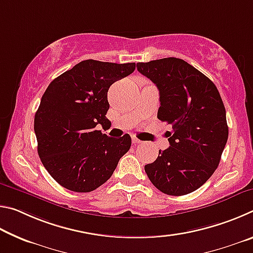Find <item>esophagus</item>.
I'll list each match as a JSON object with an SVG mask.
<instances>
[{
	"label": "esophagus",
	"mask_w": 253,
	"mask_h": 253,
	"mask_svg": "<svg viewBox=\"0 0 253 253\" xmlns=\"http://www.w3.org/2000/svg\"><path fill=\"white\" fill-rule=\"evenodd\" d=\"M131 142H132V144H139V143H142V140H139L138 138H137V137L132 136L131 137Z\"/></svg>",
	"instance_id": "34e87169"
}]
</instances>
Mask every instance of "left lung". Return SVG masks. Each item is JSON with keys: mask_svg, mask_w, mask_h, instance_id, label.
Masks as SVG:
<instances>
[{"mask_svg": "<svg viewBox=\"0 0 253 253\" xmlns=\"http://www.w3.org/2000/svg\"><path fill=\"white\" fill-rule=\"evenodd\" d=\"M137 70L160 90L157 118L170 126L169 147L145 165L153 185L169 195L198 190L217 169L229 136L219 90L211 80L178 58L138 62Z\"/></svg>", "mask_w": 253, "mask_h": 253, "instance_id": "left-lung-1", "label": "left lung"}]
</instances>
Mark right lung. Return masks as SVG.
<instances>
[{"instance_id": "add662e5", "label": "right lung", "mask_w": 253, "mask_h": 253, "mask_svg": "<svg viewBox=\"0 0 253 253\" xmlns=\"http://www.w3.org/2000/svg\"><path fill=\"white\" fill-rule=\"evenodd\" d=\"M135 67V62L89 59L48 85L34 116V132L42 164L61 186L79 193L96 190L129 151V135L111 138L96 126L110 123L106 117L109 87Z\"/></svg>"}]
</instances>
